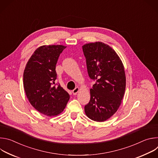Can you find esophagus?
Listing matches in <instances>:
<instances>
[{
  "label": "esophagus",
  "mask_w": 158,
  "mask_h": 158,
  "mask_svg": "<svg viewBox=\"0 0 158 158\" xmlns=\"http://www.w3.org/2000/svg\"><path fill=\"white\" fill-rule=\"evenodd\" d=\"M79 90H80L79 87H76V88L73 90V94H74V95H76V94H77V93L79 91Z\"/></svg>",
  "instance_id": "1"
}]
</instances>
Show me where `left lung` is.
I'll use <instances>...</instances> for the list:
<instances>
[{
	"label": "left lung",
	"instance_id": "left-lung-1",
	"mask_svg": "<svg viewBox=\"0 0 158 158\" xmlns=\"http://www.w3.org/2000/svg\"><path fill=\"white\" fill-rule=\"evenodd\" d=\"M82 50L89 76L96 81L90 89L91 99L84 107L85 113L91 120L104 122L122 102L126 84L124 65L116 51L102 42L85 44Z\"/></svg>",
	"mask_w": 158,
	"mask_h": 158
}]
</instances>
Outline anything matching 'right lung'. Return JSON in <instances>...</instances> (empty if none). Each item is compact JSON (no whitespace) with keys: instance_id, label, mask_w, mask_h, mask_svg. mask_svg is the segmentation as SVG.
<instances>
[{"instance_id":"right-lung-1","label":"right lung","mask_w":158,"mask_h":158,"mask_svg":"<svg viewBox=\"0 0 158 158\" xmlns=\"http://www.w3.org/2000/svg\"><path fill=\"white\" fill-rule=\"evenodd\" d=\"M66 48L62 45H44L34 52L24 71L23 84L31 104L48 116L60 114L70 96L60 85H56V65L60 54Z\"/></svg>"}]
</instances>
